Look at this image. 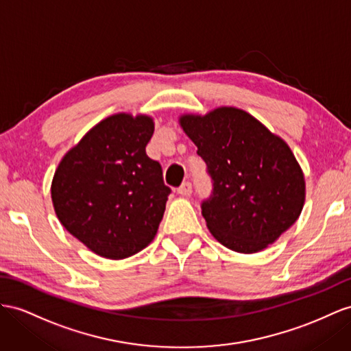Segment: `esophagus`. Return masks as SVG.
<instances>
[{"instance_id": "esophagus-1", "label": "esophagus", "mask_w": 351, "mask_h": 351, "mask_svg": "<svg viewBox=\"0 0 351 351\" xmlns=\"http://www.w3.org/2000/svg\"><path fill=\"white\" fill-rule=\"evenodd\" d=\"M178 193L181 194V195H190L193 193L191 182H184L181 186L178 188Z\"/></svg>"}]
</instances>
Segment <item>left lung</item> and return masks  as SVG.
<instances>
[{"label":"left lung","instance_id":"1","mask_svg":"<svg viewBox=\"0 0 351 351\" xmlns=\"http://www.w3.org/2000/svg\"><path fill=\"white\" fill-rule=\"evenodd\" d=\"M181 125L212 179L202 215L219 243L255 254L293 226L302 210L305 184L285 141L231 106L204 117L184 115Z\"/></svg>","mask_w":351,"mask_h":351}]
</instances>
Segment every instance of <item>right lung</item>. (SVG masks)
<instances>
[{
  "label": "right lung",
  "instance_id": "obj_1",
  "mask_svg": "<svg viewBox=\"0 0 351 351\" xmlns=\"http://www.w3.org/2000/svg\"><path fill=\"white\" fill-rule=\"evenodd\" d=\"M154 133L147 115L115 114L86 133L62 158L51 200L71 234L104 258L123 259L154 239L170 188L145 147Z\"/></svg>",
  "mask_w": 351,
  "mask_h": 351
}]
</instances>
